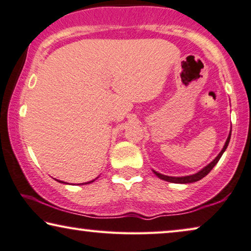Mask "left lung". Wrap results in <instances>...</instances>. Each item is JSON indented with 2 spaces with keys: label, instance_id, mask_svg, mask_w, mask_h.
<instances>
[{
  "label": "left lung",
  "instance_id": "8db88e82",
  "mask_svg": "<svg viewBox=\"0 0 251 251\" xmlns=\"http://www.w3.org/2000/svg\"><path fill=\"white\" fill-rule=\"evenodd\" d=\"M230 138H231V132H230V134H228V137H227V139H226V143H225L223 150L221 151V152H220L219 155H217V157L214 159V161L210 163V164L207 165L206 168H204L201 171H199L198 173L192 174V176H181V177L168 176H164V174H161V173L156 172V171H154V173L159 177V179L169 181V182H173V183H191V182H196V181H199L201 179H202V177H204V176H206L207 174H208L210 171H212V169L214 168V166L216 165V163L220 161V158L222 157L223 152L225 151V150H226L228 143H230Z\"/></svg>",
  "mask_w": 251,
  "mask_h": 251
}]
</instances>
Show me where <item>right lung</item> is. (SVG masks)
<instances>
[{"mask_svg":"<svg viewBox=\"0 0 251 251\" xmlns=\"http://www.w3.org/2000/svg\"><path fill=\"white\" fill-rule=\"evenodd\" d=\"M59 182H62V181H59ZM90 182H93V181H90ZM63 183V182H62ZM87 183H89V182H87ZM81 184H83V183H81Z\"/></svg>","mask_w":251,"mask_h":251,"instance_id":"right-lung-1","label":"right lung"}]
</instances>
